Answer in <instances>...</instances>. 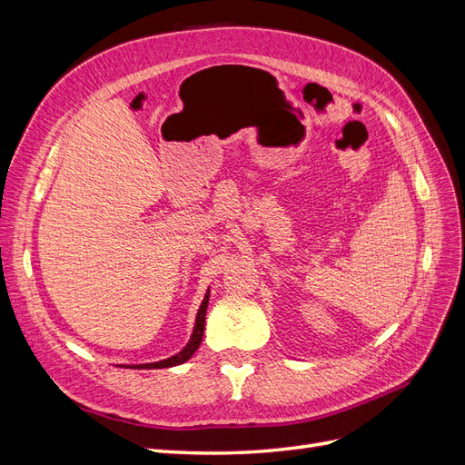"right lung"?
I'll return each mask as SVG.
<instances>
[{
  "mask_svg": "<svg viewBox=\"0 0 465 465\" xmlns=\"http://www.w3.org/2000/svg\"><path fill=\"white\" fill-rule=\"evenodd\" d=\"M207 304H209V291L205 292V297L202 301V306L198 311V316H195V323H193V331L190 341L186 343V347L180 351V353L168 357L164 361H157V362H145V364H125V369H168V367H176V364L186 362L195 351H198L202 340H203V330H205V312H207Z\"/></svg>",
  "mask_w": 465,
  "mask_h": 465,
  "instance_id": "add662e5",
  "label": "right lung"
}]
</instances>
